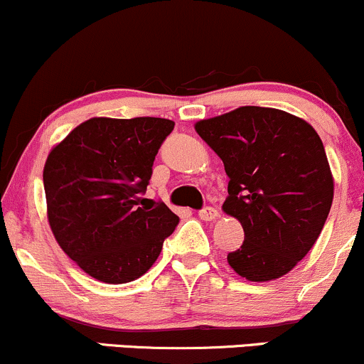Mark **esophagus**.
<instances>
[{
    "label": "esophagus",
    "mask_w": 364,
    "mask_h": 364,
    "mask_svg": "<svg viewBox=\"0 0 364 364\" xmlns=\"http://www.w3.org/2000/svg\"><path fill=\"white\" fill-rule=\"evenodd\" d=\"M198 215L202 220H215L219 217V210L214 207H205L198 212Z\"/></svg>",
    "instance_id": "esophagus-1"
}]
</instances>
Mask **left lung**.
<instances>
[{
    "instance_id": "obj_1",
    "label": "left lung",
    "mask_w": 364,
    "mask_h": 364,
    "mask_svg": "<svg viewBox=\"0 0 364 364\" xmlns=\"http://www.w3.org/2000/svg\"><path fill=\"white\" fill-rule=\"evenodd\" d=\"M196 133L229 176L223 210L243 225L228 262L253 282L282 277L318 240L333 200V178L318 133L274 107L243 106L202 119Z\"/></svg>"
}]
</instances>
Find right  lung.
Instances as JSON below:
<instances>
[{
    "label": "right lung",
    "instance_id": "add662e5",
    "mask_svg": "<svg viewBox=\"0 0 364 364\" xmlns=\"http://www.w3.org/2000/svg\"><path fill=\"white\" fill-rule=\"evenodd\" d=\"M174 121L92 118L49 152L48 220L58 245L90 277L132 282L161 255L179 217L144 198L154 159Z\"/></svg>",
    "mask_w": 364,
    "mask_h": 364
}]
</instances>
